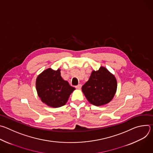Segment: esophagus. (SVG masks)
<instances>
[{"label": "esophagus", "instance_id": "esophagus-1", "mask_svg": "<svg viewBox=\"0 0 153 153\" xmlns=\"http://www.w3.org/2000/svg\"><path fill=\"white\" fill-rule=\"evenodd\" d=\"M81 87H82V85H81V84H79V85H78L77 86H76V88L77 89H78V90H80V89L81 88Z\"/></svg>", "mask_w": 153, "mask_h": 153}]
</instances>
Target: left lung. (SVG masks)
Masks as SVG:
<instances>
[{"mask_svg":"<svg viewBox=\"0 0 153 153\" xmlns=\"http://www.w3.org/2000/svg\"><path fill=\"white\" fill-rule=\"evenodd\" d=\"M117 82L113 74L106 68L93 70L90 77L82 87V91L88 101L96 106L105 105L114 98Z\"/></svg>","mask_w":153,"mask_h":153,"instance_id":"8db88e82","label":"left lung"}]
</instances>
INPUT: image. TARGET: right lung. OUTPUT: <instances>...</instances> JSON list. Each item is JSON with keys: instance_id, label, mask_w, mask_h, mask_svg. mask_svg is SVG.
I'll return each mask as SVG.
<instances>
[{"instance_id": "add662e5", "label": "right lung", "mask_w": 153, "mask_h": 153, "mask_svg": "<svg viewBox=\"0 0 153 153\" xmlns=\"http://www.w3.org/2000/svg\"><path fill=\"white\" fill-rule=\"evenodd\" d=\"M36 87L42 102L52 108L66 104L70 94L76 90L62 79L59 68L53 70L49 68L43 71L37 77Z\"/></svg>"}]
</instances>
